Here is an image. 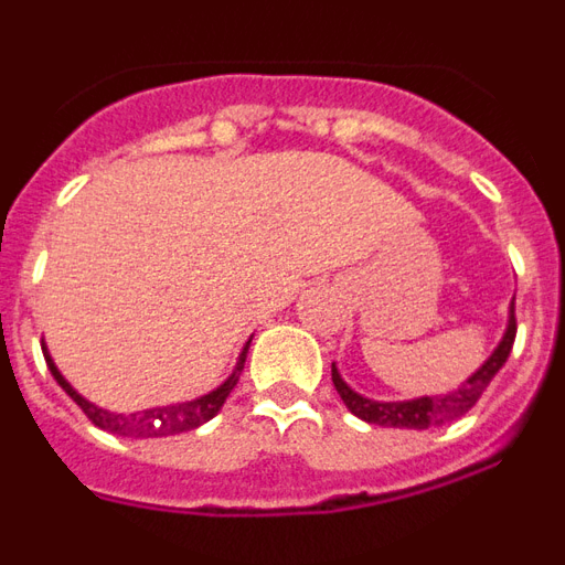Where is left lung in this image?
Segmentation results:
<instances>
[{
    "label": "left lung",
    "mask_w": 565,
    "mask_h": 565,
    "mask_svg": "<svg viewBox=\"0 0 565 565\" xmlns=\"http://www.w3.org/2000/svg\"><path fill=\"white\" fill-rule=\"evenodd\" d=\"M515 333L518 322L515 302H512V308H509L507 333H503L495 353H492V356H489L487 362L458 387V391L447 393V396H422L411 398V402H373V398H364L359 396V393H353L351 387L342 382L337 364H331L333 387H337V393L342 396V402L348 404V411L367 424H379V427H404V430H427V427H438V424H450L476 407V402L483 396L489 382H492L495 373L507 364L509 353H512V344H515Z\"/></svg>",
    "instance_id": "left-lung-1"
}]
</instances>
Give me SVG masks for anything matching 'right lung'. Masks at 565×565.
Masks as SVG:
<instances>
[{
  "label": "right lung",
  "instance_id": "1",
  "mask_svg": "<svg viewBox=\"0 0 565 565\" xmlns=\"http://www.w3.org/2000/svg\"><path fill=\"white\" fill-rule=\"evenodd\" d=\"M248 344H252V339H248L246 348H243V353H239L234 373L221 384V387H217V391L206 393V396H201V398H192V402L167 404V407H149V411H141V413H109V411H102V407H96V404H89L87 398L78 396V393L73 391L67 382H64V376L58 373V367L53 364V359H50L47 348H42V353H44V362H47L50 373H53V379L58 382V387H62V391L67 393V396L73 398L78 407H82L84 416L96 424V427H102V430H107V433H115V436L158 438V436H174V433H189V430H194V427L206 424L209 418L217 416V411H221L223 402H226L228 393L234 391V384H237L239 371H243V362H246Z\"/></svg>",
  "mask_w": 565,
  "mask_h": 565
}]
</instances>
